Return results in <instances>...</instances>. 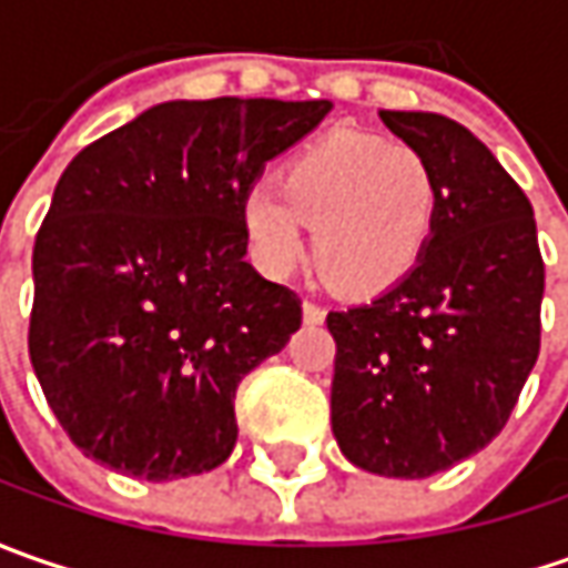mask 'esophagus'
<instances>
[{"label": "esophagus", "instance_id": "34e87169", "mask_svg": "<svg viewBox=\"0 0 568 568\" xmlns=\"http://www.w3.org/2000/svg\"><path fill=\"white\" fill-rule=\"evenodd\" d=\"M303 322H306V325H322V322H325V310H322L318 303H310V300H306V303H303Z\"/></svg>", "mask_w": 568, "mask_h": 568}]
</instances>
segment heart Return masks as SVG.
I'll list each match as a JSON object with an SVG mask.
<instances>
[{
    "mask_svg": "<svg viewBox=\"0 0 568 568\" xmlns=\"http://www.w3.org/2000/svg\"><path fill=\"white\" fill-rule=\"evenodd\" d=\"M439 211L426 161L366 135H332L287 161L277 186H252L240 217L258 265L287 274L313 227L318 274L341 294L373 296L424 255Z\"/></svg>",
    "mask_w": 568,
    "mask_h": 568,
    "instance_id": "1",
    "label": "heart"
}]
</instances>
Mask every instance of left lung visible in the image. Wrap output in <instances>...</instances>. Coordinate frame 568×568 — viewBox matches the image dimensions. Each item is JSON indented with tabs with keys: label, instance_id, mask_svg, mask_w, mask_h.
Listing matches in <instances>:
<instances>
[{
	"label": "left lung",
	"instance_id": "obj_1",
	"mask_svg": "<svg viewBox=\"0 0 568 568\" xmlns=\"http://www.w3.org/2000/svg\"><path fill=\"white\" fill-rule=\"evenodd\" d=\"M436 176L420 262L373 303L328 313L332 433L357 468L420 480L506 426L540 351L535 207L493 151L439 113L379 110Z\"/></svg>",
	"mask_w": 568,
	"mask_h": 568
}]
</instances>
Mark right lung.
Listing matches in <instances>:
<instances>
[{
  "label": "right lung",
  "mask_w": 568,
  "mask_h": 568,
  "mask_svg": "<svg viewBox=\"0 0 568 568\" xmlns=\"http://www.w3.org/2000/svg\"><path fill=\"white\" fill-rule=\"evenodd\" d=\"M332 100H166L59 176L33 243L28 347L88 458L176 480L227 462L240 379L300 328L246 255L243 199Z\"/></svg>",
  "instance_id": "1"
}]
</instances>
